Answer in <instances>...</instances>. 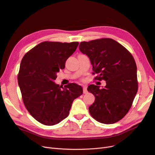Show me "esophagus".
I'll list each match as a JSON object with an SVG mask.
<instances>
[{
  "mask_svg": "<svg viewBox=\"0 0 155 155\" xmlns=\"http://www.w3.org/2000/svg\"><path fill=\"white\" fill-rule=\"evenodd\" d=\"M87 92V87L86 86H83V93L84 94H86Z\"/></svg>",
  "mask_w": 155,
  "mask_h": 155,
  "instance_id": "esophagus-1",
  "label": "esophagus"
}]
</instances>
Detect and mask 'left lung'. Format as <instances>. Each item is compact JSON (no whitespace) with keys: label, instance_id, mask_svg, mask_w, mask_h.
Segmentation results:
<instances>
[{"label":"left lung","instance_id":"obj_1","mask_svg":"<svg viewBox=\"0 0 155 155\" xmlns=\"http://www.w3.org/2000/svg\"><path fill=\"white\" fill-rule=\"evenodd\" d=\"M79 50L91 60L95 79L106 85H90L87 91L95 96L88 107L93 118L104 124L123 119L131 108L137 92V67L132 54L110 38L81 42Z\"/></svg>","mask_w":155,"mask_h":155}]
</instances>
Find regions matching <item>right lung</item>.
I'll return each instance as SVG.
<instances>
[{"instance_id":"1","label":"right lung","mask_w":155,"mask_h":155,"mask_svg":"<svg viewBox=\"0 0 155 155\" xmlns=\"http://www.w3.org/2000/svg\"><path fill=\"white\" fill-rule=\"evenodd\" d=\"M78 45V42L45 41L23 57L18 84L27 110L40 123L53 126L60 123L68 116L73 101L83 93L82 87L76 84L63 88L54 82Z\"/></svg>"}]
</instances>
